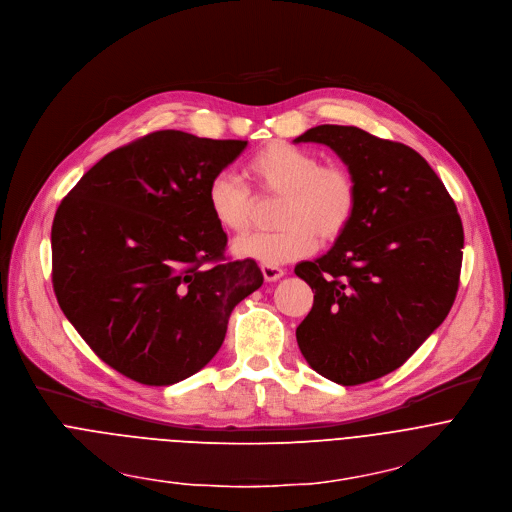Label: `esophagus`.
Returning <instances> with one entry per match:
<instances>
[{
	"label": "esophagus",
	"mask_w": 512,
	"mask_h": 512,
	"mask_svg": "<svg viewBox=\"0 0 512 512\" xmlns=\"http://www.w3.org/2000/svg\"><path fill=\"white\" fill-rule=\"evenodd\" d=\"M262 274H264V280L266 282H274L278 278L285 276V270H282L280 266H272V264H262Z\"/></svg>",
	"instance_id": "1"
}]
</instances>
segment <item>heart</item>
<instances>
[{"instance_id": "1", "label": "heart", "mask_w": 512, "mask_h": 512, "mask_svg": "<svg viewBox=\"0 0 512 512\" xmlns=\"http://www.w3.org/2000/svg\"><path fill=\"white\" fill-rule=\"evenodd\" d=\"M246 175L260 195H282L278 232H254L234 242V252L260 264H287L309 256L319 240L335 242L354 221L358 183L342 164H321L305 148L272 142L246 162ZM207 205L225 232H246L254 215L250 187L234 175H217Z\"/></svg>"}]
</instances>
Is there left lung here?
<instances>
[{
    "label": "left lung",
    "instance_id": "obj_1",
    "mask_svg": "<svg viewBox=\"0 0 512 512\" xmlns=\"http://www.w3.org/2000/svg\"><path fill=\"white\" fill-rule=\"evenodd\" d=\"M295 142L329 146L358 183L348 232L295 266L313 307L297 344L321 376L356 386L401 368L456 301L464 227L456 203L413 148L356 126H317Z\"/></svg>",
    "mask_w": 512,
    "mask_h": 512
}]
</instances>
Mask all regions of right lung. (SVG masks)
Listing matches in <instances>:
<instances>
[{"label":"right lung","mask_w":512,"mask_h":512,"mask_svg":"<svg viewBox=\"0 0 512 512\" xmlns=\"http://www.w3.org/2000/svg\"><path fill=\"white\" fill-rule=\"evenodd\" d=\"M246 140L158 130L105 154L52 221V289L109 368L146 386L199 372L234 307L262 287L252 258L225 254L209 183Z\"/></svg>","instance_id":"1"}]
</instances>
